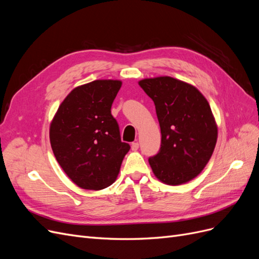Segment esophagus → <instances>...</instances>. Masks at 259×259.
Returning a JSON list of instances; mask_svg holds the SVG:
<instances>
[{
  "label": "esophagus",
  "instance_id": "1",
  "mask_svg": "<svg viewBox=\"0 0 259 259\" xmlns=\"http://www.w3.org/2000/svg\"><path fill=\"white\" fill-rule=\"evenodd\" d=\"M138 148H139V144L137 142L132 143V149H133V150H137Z\"/></svg>",
  "mask_w": 259,
  "mask_h": 259
}]
</instances>
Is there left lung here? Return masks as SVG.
I'll return each instance as SVG.
<instances>
[{"mask_svg": "<svg viewBox=\"0 0 259 259\" xmlns=\"http://www.w3.org/2000/svg\"><path fill=\"white\" fill-rule=\"evenodd\" d=\"M139 85L150 97L161 128L159 152L149 158L154 175L167 185L189 182L205 167L217 140V126L205 97L194 86L160 76Z\"/></svg>", "mask_w": 259, "mask_h": 259, "instance_id": "8db88e82", "label": "left lung"}]
</instances>
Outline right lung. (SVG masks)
<instances>
[{"label": "right lung", "mask_w": 259, "mask_h": 259, "mask_svg": "<svg viewBox=\"0 0 259 259\" xmlns=\"http://www.w3.org/2000/svg\"><path fill=\"white\" fill-rule=\"evenodd\" d=\"M122 83L96 80L74 89L51 124L53 152L61 168L83 189L100 190L119 174L131 146L123 143L111 106Z\"/></svg>", "instance_id": "right-lung-1"}]
</instances>
